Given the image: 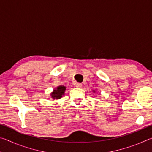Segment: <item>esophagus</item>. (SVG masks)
Instances as JSON below:
<instances>
[{"label": "esophagus", "mask_w": 152, "mask_h": 152, "mask_svg": "<svg viewBox=\"0 0 152 152\" xmlns=\"http://www.w3.org/2000/svg\"><path fill=\"white\" fill-rule=\"evenodd\" d=\"M76 88H81L82 84L80 83H76Z\"/></svg>", "instance_id": "34e87169"}]
</instances>
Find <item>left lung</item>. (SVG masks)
Returning a JSON list of instances; mask_svg holds the SVG:
<instances>
[{
	"mask_svg": "<svg viewBox=\"0 0 152 152\" xmlns=\"http://www.w3.org/2000/svg\"><path fill=\"white\" fill-rule=\"evenodd\" d=\"M92 92H93V93H95V92H96V91H95V90H93V91H92Z\"/></svg>",
	"mask_w": 152,
	"mask_h": 152,
	"instance_id": "8db88e82",
	"label": "left lung"
}]
</instances>
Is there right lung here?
Masks as SVG:
<instances>
[{"label": "right lung", "mask_w": 152, "mask_h": 152, "mask_svg": "<svg viewBox=\"0 0 152 152\" xmlns=\"http://www.w3.org/2000/svg\"><path fill=\"white\" fill-rule=\"evenodd\" d=\"M66 87L65 86H59L56 87V88L53 90V92L50 93V96L51 99L53 100L56 99L58 100L61 99V97L65 95V91H66Z\"/></svg>", "instance_id": "1"}]
</instances>
